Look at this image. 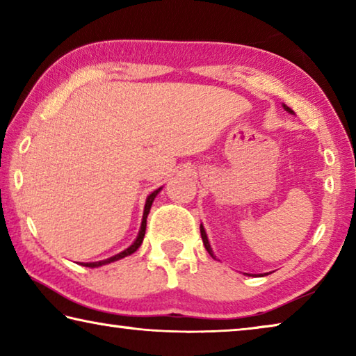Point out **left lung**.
<instances>
[{
    "mask_svg": "<svg viewBox=\"0 0 356 356\" xmlns=\"http://www.w3.org/2000/svg\"><path fill=\"white\" fill-rule=\"evenodd\" d=\"M284 106V110L287 111V113H291V114H293V111L291 110V108H289L287 105H282ZM201 237H202V243H204V246H206V250L209 251V254L212 256V257H215L213 256V251H212V248H210V243H209V238H207V234H206V229H204V226L201 225Z\"/></svg>",
    "mask_w": 356,
    "mask_h": 356,
    "instance_id": "obj_1",
    "label": "left lung"
}]
</instances>
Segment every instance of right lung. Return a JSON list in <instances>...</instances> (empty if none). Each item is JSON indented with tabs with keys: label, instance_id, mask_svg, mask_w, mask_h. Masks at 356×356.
<instances>
[{
	"label": "right lung",
	"instance_id": "obj_1",
	"mask_svg": "<svg viewBox=\"0 0 356 356\" xmlns=\"http://www.w3.org/2000/svg\"><path fill=\"white\" fill-rule=\"evenodd\" d=\"M160 190H161V186H160L159 190L152 191V193H150V195L147 196V200H146V206H144V213H143V221H141V229H140V234H138L136 240H135L134 243H131V245L129 246L127 250H124L122 252H119V254L113 256V257H108V259H105V261H99V262H86V264H81V265H84V267H91V268H94V267H100V265H106V264H111V262H114V261H119V259H122V257H125V256H130V254H134V252H135L138 248H140L141 243H143L144 234H146L147 215H149V212H150V207H152V202H154V200H155V196L159 195Z\"/></svg>",
	"mask_w": 356,
	"mask_h": 356
}]
</instances>
